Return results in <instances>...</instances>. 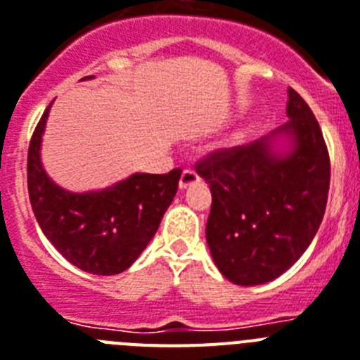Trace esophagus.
Returning <instances> with one entry per match:
<instances>
[{
  "instance_id": "1",
  "label": "esophagus",
  "mask_w": 360,
  "mask_h": 360,
  "mask_svg": "<svg viewBox=\"0 0 360 360\" xmlns=\"http://www.w3.org/2000/svg\"><path fill=\"white\" fill-rule=\"evenodd\" d=\"M199 174L195 170H192V168H184L183 174H181V179H179V186L181 188H188L190 184H195L199 183Z\"/></svg>"
}]
</instances>
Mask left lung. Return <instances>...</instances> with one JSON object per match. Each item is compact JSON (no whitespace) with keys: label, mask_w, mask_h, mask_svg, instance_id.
<instances>
[{"label":"left lung","mask_w":360,"mask_h":360,"mask_svg":"<svg viewBox=\"0 0 360 360\" xmlns=\"http://www.w3.org/2000/svg\"><path fill=\"white\" fill-rule=\"evenodd\" d=\"M292 154L279 158L266 139L219 148L195 162L210 183L206 240L219 271L236 284L274 281L304 254L324 217L330 155L308 103L290 86Z\"/></svg>","instance_id":"left-lung-1"}]
</instances>
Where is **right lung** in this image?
I'll return each mask as SVG.
<instances>
[{
    "mask_svg": "<svg viewBox=\"0 0 360 360\" xmlns=\"http://www.w3.org/2000/svg\"><path fill=\"white\" fill-rule=\"evenodd\" d=\"M49 108L36 124L27 158L34 215L46 239L74 266L94 275L121 274L158 232L176 198L181 168L168 174H134L99 192H67L46 177L39 161Z\"/></svg>",
    "mask_w": 360,
    "mask_h": 360,
    "instance_id": "add662e5",
    "label": "right lung"
}]
</instances>
